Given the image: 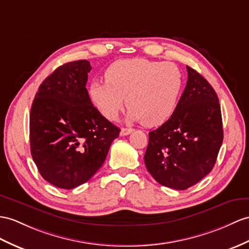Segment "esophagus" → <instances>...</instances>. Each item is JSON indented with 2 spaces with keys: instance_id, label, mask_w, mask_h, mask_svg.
Listing matches in <instances>:
<instances>
[{
  "instance_id": "obj_1",
  "label": "esophagus",
  "mask_w": 249,
  "mask_h": 249,
  "mask_svg": "<svg viewBox=\"0 0 249 249\" xmlns=\"http://www.w3.org/2000/svg\"><path fill=\"white\" fill-rule=\"evenodd\" d=\"M133 132V129H129V128H123L120 131V135L121 136H125V135H129Z\"/></svg>"
}]
</instances>
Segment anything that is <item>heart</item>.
Here are the masks:
<instances>
[{"label": "heart", "instance_id": "b5f03b06", "mask_svg": "<svg viewBox=\"0 0 249 249\" xmlns=\"http://www.w3.org/2000/svg\"><path fill=\"white\" fill-rule=\"evenodd\" d=\"M106 82H94L89 98L104 117L115 120L125 105L126 120L157 126L175 112L184 86L183 72L172 62L134 58L118 60L108 66Z\"/></svg>", "mask_w": 249, "mask_h": 249}]
</instances>
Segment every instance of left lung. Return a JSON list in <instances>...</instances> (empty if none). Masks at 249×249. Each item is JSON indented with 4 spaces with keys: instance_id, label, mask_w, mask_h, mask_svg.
<instances>
[{
    "instance_id": "obj_1",
    "label": "left lung",
    "mask_w": 249,
    "mask_h": 249,
    "mask_svg": "<svg viewBox=\"0 0 249 249\" xmlns=\"http://www.w3.org/2000/svg\"><path fill=\"white\" fill-rule=\"evenodd\" d=\"M188 80L172 116L149 133L144 163L162 186L186 190L214 167L223 142L221 107L215 90L187 66Z\"/></svg>"
}]
</instances>
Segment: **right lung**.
Masks as SVG:
<instances>
[{
	"label": "right lung",
	"instance_id": "1",
	"mask_svg": "<svg viewBox=\"0 0 249 249\" xmlns=\"http://www.w3.org/2000/svg\"><path fill=\"white\" fill-rule=\"evenodd\" d=\"M88 60L65 63L41 83L29 116L30 152L48 183L72 189L104 165L120 129L93 106Z\"/></svg>",
	"mask_w": 249,
	"mask_h": 249
}]
</instances>
